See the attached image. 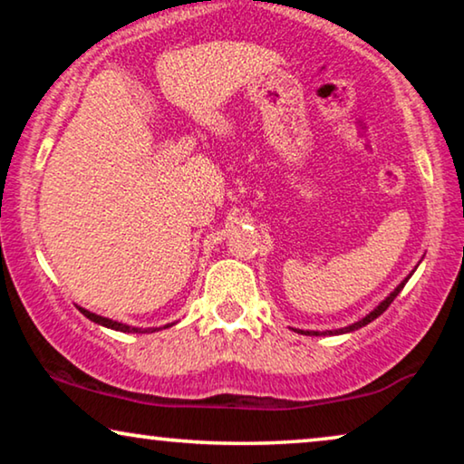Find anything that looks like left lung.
<instances>
[{
	"instance_id": "1",
	"label": "left lung",
	"mask_w": 464,
	"mask_h": 464,
	"mask_svg": "<svg viewBox=\"0 0 464 464\" xmlns=\"http://www.w3.org/2000/svg\"><path fill=\"white\" fill-rule=\"evenodd\" d=\"M418 264H420V262H418ZM416 268H418V266H416ZM416 268H414V270H416ZM414 270H411V272H410V275H408V276H405V278H403V281H401V283H399V285H397V287H395V289H392V291H391V294H389V295H386V297H384V300L378 304V306H376V308H373V310H372V313H367V314H365V316H363V319H361V321H354V323H353V325H346V327H340V329H325V332H313V329H294V332H297V334H302V335H342V334H353V332H357V329H361V327L370 325V323H372L373 319H378V316H380V314H382V313H384V310L391 306V304H392V300H395V297H397L399 294H401V289L405 287V283H408V281H410V276H411V275H414Z\"/></svg>"
}]
</instances>
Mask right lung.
Returning a JSON list of instances; mask_svg holds the SVG:
<instances>
[{
	"instance_id": "obj_1",
	"label": "right lung",
	"mask_w": 464,
	"mask_h": 464,
	"mask_svg": "<svg viewBox=\"0 0 464 464\" xmlns=\"http://www.w3.org/2000/svg\"><path fill=\"white\" fill-rule=\"evenodd\" d=\"M78 310L86 316V319H91L92 323H97V325H103L107 329H113V332H122V334H154V332H158V329H160V327H132V325H126V323L107 319V316H101V314H94V313H91V310H86V308H82V306H78ZM170 325H173V323H167V325H164V329L170 327Z\"/></svg>"
}]
</instances>
